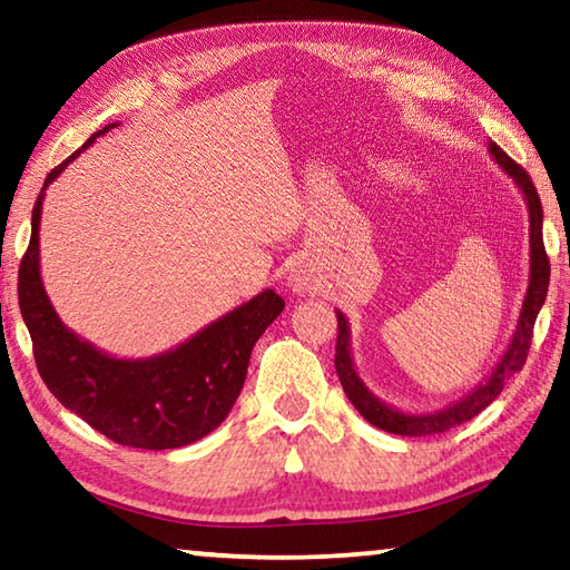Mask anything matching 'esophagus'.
<instances>
[{
	"mask_svg": "<svg viewBox=\"0 0 570 570\" xmlns=\"http://www.w3.org/2000/svg\"><path fill=\"white\" fill-rule=\"evenodd\" d=\"M288 286H292L296 294H304L312 288V278H308L304 268H292V272H288Z\"/></svg>",
	"mask_w": 570,
	"mask_h": 570,
	"instance_id": "34e87169",
	"label": "esophagus"
}]
</instances>
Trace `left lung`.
<instances>
[{
    "instance_id": "obj_1",
    "label": "left lung",
    "mask_w": 570,
    "mask_h": 570,
    "mask_svg": "<svg viewBox=\"0 0 570 570\" xmlns=\"http://www.w3.org/2000/svg\"><path fill=\"white\" fill-rule=\"evenodd\" d=\"M488 150L493 160L503 168L510 178L515 180V186L525 196L528 206V220H530V278H528V292L523 298V308H520L518 326L513 332V340H510L508 350L500 356V362L493 366V372L482 380L475 390L468 392L465 397L455 400L452 404H445L442 410L435 412H402L394 410L392 404L382 402L377 394H374L366 384L362 382L360 374L354 370L352 360V334H350V322L346 316L336 308V322H340V334H336V356L334 366L336 374H340V382L346 392V397L360 410L366 422H372L374 428L384 432H392V435H407V438H428V435H440V432H448L455 424H462L475 417L493 402L500 392H503L505 382L523 370L528 360L530 340H533V326L540 306L546 302L548 294V278H551V262L546 256L543 246V206H540L538 190L530 180L528 173L518 166L515 160L508 158L503 148H498L493 140L488 142Z\"/></svg>"
}]
</instances>
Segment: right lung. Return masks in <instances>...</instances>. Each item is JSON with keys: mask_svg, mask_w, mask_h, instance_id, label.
Here are the masks:
<instances>
[{"mask_svg": "<svg viewBox=\"0 0 570 570\" xmlns=\"http://www.w3.org/2000/svg\"><path fill=\"white\" fill-rule=\"evenodd\" d=\"M108 125L45 178L32 208V238L19 264V312L30 330L35 362L57 400L118 445L173 450L214 432L228 417L246 382L250 350L284 298L266 288L176 350L148 360H118L67 330L40 276V218L50 183L108 132Z\"/></svg>", "mask_w": 570, "mask_h": 570, "instance_id": "1", "label": "right lung"}]
</instances>
